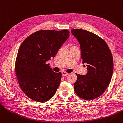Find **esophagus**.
Returning <instances> with one entry per match:
<instances>
[{
    "label": "esophagus",
    "mask_w": 123,
    "mask_h": 123,
    "mask_svg": "<svg viewBox=\"0 0 123 123\" xmlns=\"http://www.w3.org/2000/svg\"><path fill=\"white\" fill-rule=\"evenodd\" d=\"M62 75L63 76H67L69 74L68 73H67V72H66L65 71H63L62 72Z\"/></svg>",
    "instance_id": "obj_1"
}]
</instances>
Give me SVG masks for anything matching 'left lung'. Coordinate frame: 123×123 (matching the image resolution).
<instances>
[{
    "mask_svg": "<svg viewBox=\"0 0 123 123\" xmlns=\"http://www.w3.org/2000/svg\"><path fill=\"white\" fill-rule=\"evenodd\" d=\"M79 41L83 63H86V75L76 73L74 87L76 94L86 100H92L104 93L110 83L113 72V58L106 42L92 32L71 29Z\"/></svg>",
    "mask_w": 123,
    "mask_h": 123,
    "instance_id": "1",
    "label": "left lung"
}]
</instances>
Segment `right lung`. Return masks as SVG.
Instances as JSON below:
<instances>
[{"mask_svg":"<svg viewBox=\"0 0 123 123\" xmlns=\"http://www.w3.org/2000/svg\"><path fill=\"white\" fill-rule=\"evenodd\" d=\"M69 33L67 29L40 30L22 43L16 58L15 73L22 91L30 99L44 103L55 94L62 73L53 72L46 62L56 56Z\"/></svg>","mask_w":123,"mask_h":123,"instance_id":"add662e5","label":"right lung"}]
</instances>
